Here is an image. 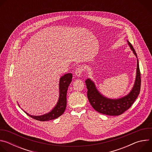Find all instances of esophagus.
Instances as JSON below:
<instances>
[{
    "instance_id": "esophagus-1",
    "label": "esophagus",
    "mask_w": 152,
    "mask_h": 152,
    "mask_svg": "<svg viewBox=\"0 0 152 152\" xmlns=\"http://www.w3.org/2000/svg\"><path fill=\"white\" fill-rule=\"evenodd\" d=\"M83 71V69L82 67H79L77 69H76L75 70V75L77 76H80L82 74V72Z\"/></svg>"
}]
</instances>
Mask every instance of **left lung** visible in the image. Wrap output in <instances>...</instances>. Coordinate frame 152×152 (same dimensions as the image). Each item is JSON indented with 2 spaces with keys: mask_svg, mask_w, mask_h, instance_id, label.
Here are the masks:
<instances>
[{
  "mask_svg": "<svg viewBox=\"0 0 152 152\" xmlns=\"http://www.w3.org/2000/svg\"><path fill=\"white\" fill-rule=\"evenodd\" d=\"M128 44L137 57L132 45L129 41ZM141 73L138 60L137 59V76L135 84L128 95L118 99H110L104 97L97 91L94 83L88 79L85 81L88 90L87 97L91 105L97 112L108 115H119L127 111L133 104L138 96L141 89Z\"/></svg>",
  "mask_w": 152,
  "mask_h": 152,
  "instance_id": "1",
  "label": "left lung"
}]
</instances>
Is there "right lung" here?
<instances>
[{"label":"right lung","mask_w":152,"mask_h":152,"mask_svg":"<svg viewBox=\"0 0 152 152\" xmlns=\"http://www.w3.org/2000/svg\"><path fill=\"white\" fill-rule=\"evenodd\" d=\"M72 74L67 73L62 76L59 80V97L58 102L53 109L48 114L40 115L33 116L29 115L31 118L41 121H46L57 118L61 116L66 110L67 105V92L69 86L72 80Z\"/></svg>","instance_id":"add662e5"}]
</instances>
